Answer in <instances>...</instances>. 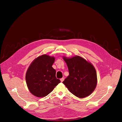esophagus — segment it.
Listing matches in <instances>:
<instances>
[{"mask_svg": "<svg viewBox=\"0 0 122 122\" xmlns=\"http://www.w3.org/2000/svg\"><path fill=\"white\" fill-rule=\"evenodd\" d=\"M64 78H62L60 79V81H61V82H63L64 81Z\"/></svg>", "mask_w": 122, "mask_h": 122, "instance_id": "1", "label": "esophagus"}]
</instances>
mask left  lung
<instances>
[{"label":"left lung","instance_id":"left-lung-1","mask_svg":"<svg viewBox=\"0 0 122 122\" xmlns=\"http://www.w3.org/2000/svg\"><path fill=\"white\" fill-rule=\"evenodd\" d=\"M69 71V75L63 83L68 90L78 97L89 96L97 85V75L94 66L83 58L76 56H63Z\"/></svg>","mask_w":122,"mask_h":122}]
</instances>
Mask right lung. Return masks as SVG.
<instances>
[{
  "label": "right lung",
  "instance_id": "obj_1",
  "mask_svg": "<svg viewBox=\"0 0 122 122\" xmlns=\"http://www.w3.org/2000/svg\"><path fill=\"white\" fill-rule=\"evenodd\" d=\"M55 57L43 55L35 59L28 68L25 80L30 92L37 97L47 96L60 82L52 67Z\"/></svg>",
  "mask_w": 122,
  "mask_h": 122
}]
</instances>
